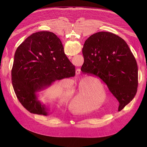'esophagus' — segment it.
Masks as SVG:
<instances>
[{
    "label": "esophagus",
    "instance_id": "obj_1",
    "mask_svg": "<svg viewBox=\"0 0 147 147\" xmlns=\"http://www.w3.org/2000/svg\"><path fill=\"white\" fill-rule=\"evenodd\" d=\"M80 70L79 69H77L76 71V74L77 76H78V75H80Z\"/></svg>",
    "mask_w": 147,
    "mask_h": 147
}]
</instances>
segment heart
I'll list each match as a JSON object with an SVG mask.
<instances>
[{
	"mask_svg": "<svg viewBox=\"0 0 147 147\" xmlns=\"http://www.w3.org/2000/svg\"><path fill=\"white\" fill-rule=\"evenodd\" d=\"M91 77H87L85 79V80H91ZM88 84H90V82H87ZM97 85H98V87H99V90L98 91H93V96H92V99H93V100L95 101V102H97L98 104H101L102 103L104 100H105L106 99V94H105V90L103 89V88L101 87V86L100 84L98 83ZM73 91H75V92H77V97L78 98V99L79 100H81V102L82 103L83 105H86L87 104V102H88V100L91 94V91L88 90V88H86V86H82L81 85V83L80 82V84H78V86L77 87V88H73ZM100 92L102 94L103 96L102 98L100 99V98L101 97V95L99 93ZM71 95V94L70 92L69 91H67L65 92V96L66 97H69ZM100 99V100L99 99ZM100 100H99L98 99ZM82 108L84 109H86V106H82Z\"/></svg>",
	"mask_w": 147,
	"mask_h": 147,
	"instance_id": "heart-1",
	"label": "heart"
}]
</instances>
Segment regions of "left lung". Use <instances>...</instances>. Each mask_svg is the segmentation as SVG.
<instances>
[{
    "label": "left lung",
    "instance_id": "left-lung-1",
    "mask_svg": "<svg viewBox=\"0 0 147 147\" xmlns=\"http://www.w3.org/2000/svg\"><path fill=\"white\" fill-rule=\"evenodd\" d=\"M81 71L99 77L119 102L122 110L134 98L138 87L136 60L125 41L109 32L91 35L82 48Z\"/></svg>",
    "mask_w": 147,
    "mask_h": 147
}]
</instances>
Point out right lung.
Returning <instances> with one entry per match:
<instances>
[{"mask_svg":"<svg viewBox=\"0 0 147 147\" xmlns=\"http://www.w3.org/2000/svg\"><path fill=\"white\" fill-rule=\"evenodd\" d=\"M75 66L53 32L40 31L27 38L17 48L11 70L12 85L20 102L31 113L48 115L36 92L56 80L74 77Z\"/></svg>","mask_w":147,"mask_h":147,"instance_id":"add662e5","label":"right lung"}]
</instances>
